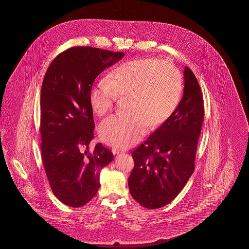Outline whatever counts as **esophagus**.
<instances>
[{"instance_id":"esophagus-1","label":"esophagus","mask_w":249,"mask_h":249,"mask_svg":"<svg viewBox=\"0 0 249 249\" xmlns=\"http://www.w3.org/2000/svg\"><path fill=\"white\" fill-rule=\"evenodd\" d=\"M112 152L114 155H118V154L121 153V150L119 148H112Z\"/></svg>"}]
</instances>
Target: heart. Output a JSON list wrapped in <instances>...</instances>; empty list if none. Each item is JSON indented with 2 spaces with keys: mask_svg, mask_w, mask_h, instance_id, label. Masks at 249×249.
<instances>
[{
  "mask_svg": "<svg viewBox=\"0 0 249 249\" xmlns=\"http://www.w3.org/2000/svg\"><path fill=\"white\" fill-rule=\"evenodd\" d=\"M183 80L174 64L159 58L129 60L112 70L108 81L101 80L90 90L93 112L110 111L118 97L128 96L126 114L113 115L99 127L101 139L118 148L138 142L148 127L163 124L180 103Z\"/></svg>",
  "mask_w": 249,
  "mask_h": 249,
  "instance_id": "1",
  "label": "heart"
}]
</instances>
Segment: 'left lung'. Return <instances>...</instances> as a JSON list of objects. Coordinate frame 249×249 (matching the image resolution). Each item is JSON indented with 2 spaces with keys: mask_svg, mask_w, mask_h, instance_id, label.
I'll return each instance as SVG.
<instances>
[{
  "mask_svg": "<svg viewBox=\"0 0 249 249\" xmlns=\"http://www.w3.org/2000/svg\"><path fill=\"white\" fill-rule=\"evenodd\" d=\"M204 101L195 74L184 69L183 97L165 122L132 154L128 185L142 207L157 209L173 201L195 169Z\"/></svg>",
  "mask_w": 249,
  "mask_h": 249,
  "instance_id": "8db88e82",
  "label": "left lung"
}]
</instances>
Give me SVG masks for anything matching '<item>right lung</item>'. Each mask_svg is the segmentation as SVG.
I'll return each mask as SVG.
<instances>
[{
    "label": "right lung",
    "mask_w": 249,
    "mask_h": 249,
    "mask_svg": "<svg viewBox=\"0 0 249 249\" xmlns=\"http://www.w3.org/2000/svg\"><path fill=\"white\" fill-rule=\"evenodd\" d=\"M124 56L98 48H69L53 59L44 75L42 163L53 194L69 207H83L95 196L100 171L114 159L101 143L89 150L95 127L89 94L96 77Z\"/></svg>",
    "instance_id": "add662e5"
}]
</instances>
